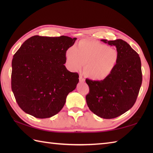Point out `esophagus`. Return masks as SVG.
Returning a JSON list of instances; mask_svg holds the SVG:
<instances>
[{"instance_id":"esophagus-1","label":"esophagus","mask_w":153,"mask_h":153,"mask_svg":"<svg viewBox=\"0 0 153 153\" xmlns=\"http://www.w3.org/2000/svg\"><path fill=\"white\" fill-rule=\"evenodd\" d=\"M79 82H85V79L83 78V77H82V76H79Z\"/></svg>"}]
</instances>
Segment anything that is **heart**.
<instances>
[{
  "label": "heart",
  "instance_id": "heart-1",
  "mask_svg": "<svg viewBox=\"0 0 153 153\" xmlns=\"http://www.w3.org/2000/svg\"><path fill=\"white\" fill-rule=\"evenodd\" d=\"M66 57L71 70L78 71L86 64L87 76L94 80H102L114 70L118 60V52L114 48L98 42L82 40L76 47L68 48Z\"/></svg>",
  "mask_w": 153,
  "mask_h": 153
}]
</instances>
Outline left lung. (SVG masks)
Returning <instances> with one entry per match:
<instances>
[{
	"mask_svg": "<svg viewBox=\"0 0 153 153\" xmlns=\"http://www.w3.org/2000/svg\"><path fill=\"white\" fill-rule=\"evenodd\" d=\"M101 41L116 47L118 62L112 73L105 79L85 80L89 87L86 102L97 116L112 119L134 105L142 83L141 62L137 52L122 39Z\"/></svg>",
	"mask_w": 153,
	"mask_h": 153,
	"instance_id": "8db88e82",
	"label": "left lung"
}]
</instances>
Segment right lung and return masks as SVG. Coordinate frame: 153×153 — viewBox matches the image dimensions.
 <instances>
[{
	"label": "right lung",
	"mask_w": 153,
	"mask_h": 153,
	"mask_svg": "<svg viewBox=\"0 0 153 153\" xmlns=\"http://www.w3.org/2000/svg\"><path fill=\"white\" fill-rule=\"evenodd\" d=\"M77 38L39 35L22 45L12 61L11 86L22 110L37 118H47L59 112L69 93L79 82L77 73L64 64L66 51Z\"/></svg>",
	"instance_id": "1"
}]
</instances>
